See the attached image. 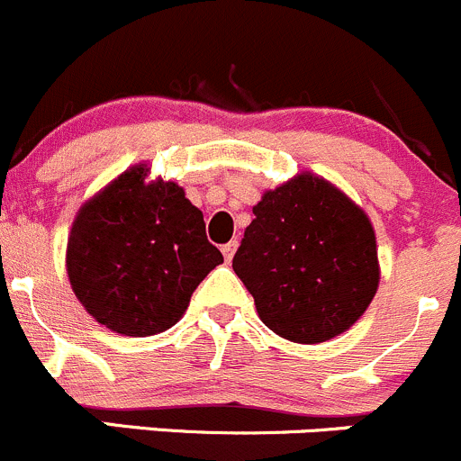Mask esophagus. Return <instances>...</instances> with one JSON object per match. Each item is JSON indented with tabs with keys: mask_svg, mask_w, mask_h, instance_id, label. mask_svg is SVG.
<instances>
[{
	"mask_svg": "<svg viewBox=\"0 0 461 461\" xmlns=\"http://www.w3.org/2000/svg\"><path fill=\"white\" fill-rule=\"evenodd\" d=\"M235 250H237V240H232V241H229V244L221 246V253H224L226 262H230L232 255H235Z\"/></svg>",
	"mask_w": 461,
	"mask_h": 461,
	"instance_id": "esophagus-1",
	"label": "esophagus"
}]
</instances>
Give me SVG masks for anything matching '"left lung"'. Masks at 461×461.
I'll return each mask as SVG.
<instances>
[{
	"label": "left lung",
	"mask_w": 461,
	"mask_h": 461,
	"mask_svg": "<svg viewBox=\"0 0 461 461\" xmlns=\"http://www.w3.org/2000/svg\"><path fill=\"white\" fill-rule=\"evenodd\" d=\"M232 258L268 330L294 343L348 331L379 286L376 237L340 190L300 175L264 193Z\"/></svg>",
	"instance_id": "obj_1"
}]
</instances>
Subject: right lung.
<instances>
[{
    "mask_svg": "<svg viewBox=\"0 0 461 461\" xmlns=\"http://www.w3.org/2000/svg\"><path fill=\"white\" fill-rule=\"evenodd\" d=\"M148 167L118 176L77 212L67 273L82 307L116 334L152 336L184 316L199 282L224 262L197 206Z\"/></svg>",
    "mask_w": 461,
    "mask_h": 461,
    "instance_id": "add662e5",
    "label": "right lung"
}]
</instances>
